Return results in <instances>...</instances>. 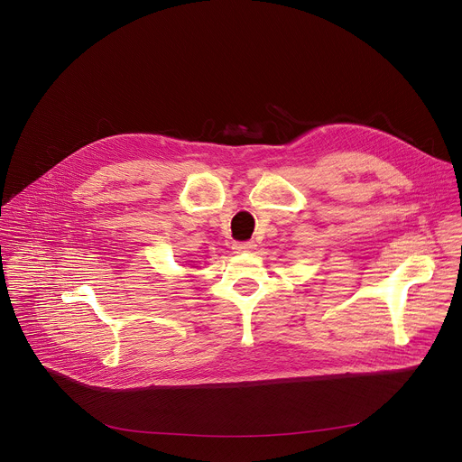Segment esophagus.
Listing matches in <instances>:
<instances>
[{
  "label": "esophagus",
  "instance_id": "esophagus-1",
  "mask_svg": "<svg viewBox=\"0 0 462 462\" xmlns=\"http://www.w3.org/2000/svg\"><path fill=\"white\" fill-rule=\"evenodd\" d=\"M232 248L237 254H245V252H252L255 248V245H254V241H237V243H234Z\"/></svg>",
  "mask_w": 462,
  "mask_h": 462
}]
</instances>
